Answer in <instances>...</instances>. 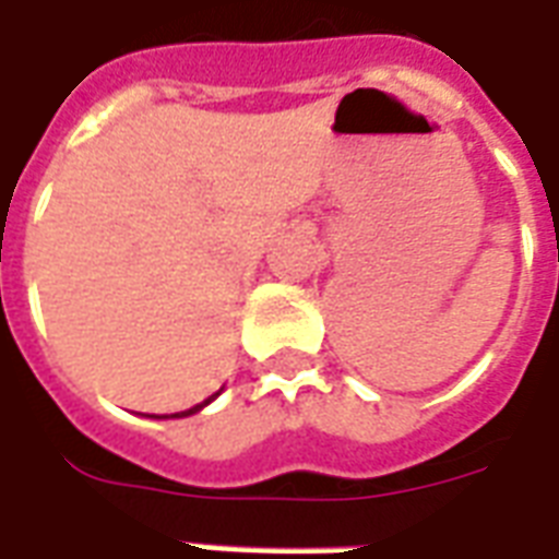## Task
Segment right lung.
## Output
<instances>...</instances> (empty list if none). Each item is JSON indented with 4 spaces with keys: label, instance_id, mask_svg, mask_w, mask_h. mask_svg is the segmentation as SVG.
<instances>
[{
    "label": "right lung",
    "instance_id": "obj_1",
    "mask_svg": "<svg viewBox=\"0 0 559 559\" xmlns=\"http://www.w3.org/2000/svg\"><path fill=\"white\" fill-rule=\"evenodd\" d=\"M217 394H212V397H209V401H203V404H197V406H191V409H185V413H174L170 415V418H182V415H194V413H200V409H203L205 404H212V401H215ZM162 418H167V415H162Z\"/></svg>",
    "mask_w": 559,
    "mask_h": 559
}]
</instances>
